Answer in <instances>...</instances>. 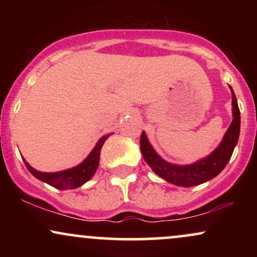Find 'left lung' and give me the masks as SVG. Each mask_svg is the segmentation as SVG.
Returning <instances> with one entry per match:
<instances>
[{
	"mask_svg": "<svg viewBox=\"0 0 257 257\" xmlns=\"http://www.w3.org/2000/svg\"><path fill=\"white\" fill-rule=\"evenodd\" d=\"M232 112L233 120L231 125L227 129L225 137L216 149L214 150L208 157L199 159L196 163L187 164V166H176V164L168 163L157 155L153 150L151 144L147 140L145 132H143L140 138V149L144 159L151 167V169L164 179L166 181L182 187H192L209 181L222 172L223 168L228 163L233 150L238 143L240 132V112L238 107L237 98L234 95L232 87Z\"/></svg>",
	"mask_w": 257,
	"mask_h": 257,
	"instance_id": "8db88e82",
	"label": "left lung"
}]
</instances>
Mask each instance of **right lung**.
Returning <instances> with one entry per match:
<instances>
[{
    "label": "right lung",
    "mask_w": 257,
    "mask_h": 257,
    "mask_svg": "<svg viewBox=\"0 0 257 257\" xmlns=\"http://www.w3.org/2000/svg\"><path fill=\"white\" fill-rule=\"evenodd\" d=\"M108 137H110V134L104 135V137L100 139L95 147L91 150L89 156H88L81 164H78V166L75 168H71V169L63 170V172L57 173H43L34 169L25 159L24 163L29 172H30L35 178H37L38 180H41V181L53 186V187L58 188V190H72V188H77L79 186L85 184L88 180L93 178V175L95 174L99 166L100 151H101V147Z\"/></svg>",
    "instance_id": "add662e5"
}]
</instances>
